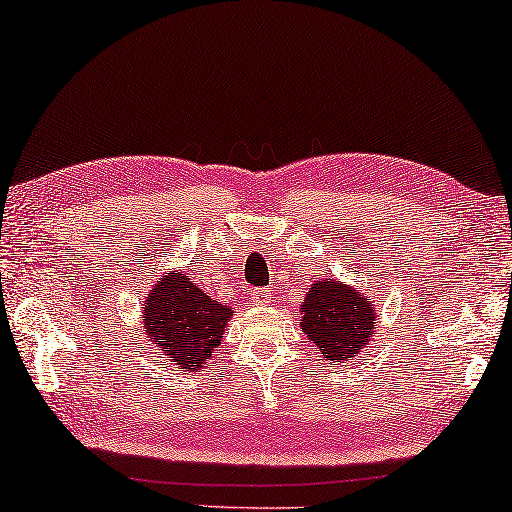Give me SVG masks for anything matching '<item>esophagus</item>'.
<instances>
[{
    "label": "esophagus",
    "instance_id": "esophagus-1",
    "mask_svg": "<svg viewBox=\"0 0 512 512\" xmlns=\"http://www.w3.org/2000/svg\"><path fill=\"white\" fill-rule=\"evenodd\" d=\"M249 295H251L249 297L251 304H265L267 300H270V290L267 288H254Z\"/></svg>",
    "mask_w": 512,
    "mask_h": 512
}]
</instances>
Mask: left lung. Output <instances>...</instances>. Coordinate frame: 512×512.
<instances>
[{
  "instance_id": "left-lung-1",
  "label": "left lung",
  "mask_w": 512,
  "mask_h": 512,
  "mask_svg": "<svg viewBox=\"0 0 512 512\" xmlns=\"http://www.w3.org/2000/svg\"><path fill=\"white\" fill-rule=\"evenodd\" d=\"M302 332L332 364L352 359L375 332V304L348 283L320 279L302 302Z\"/></svg>"
}]
</instances>
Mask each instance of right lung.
<instances>
[{"label":"right lung","mask_w":512,"mask_h":512,"mask_svg":"<svg viewBox=\"0 0 512 512\" xmlns=\"http://www.w3.org/2000/svg\"><path fill=\"white\" fill-rule=\"evenodd\" d=\"M233 316L180 272H167L144 302V332L171 361L185 371H199L222 343Z\"/></svg>","instance_id":"1"}]
</instances>
